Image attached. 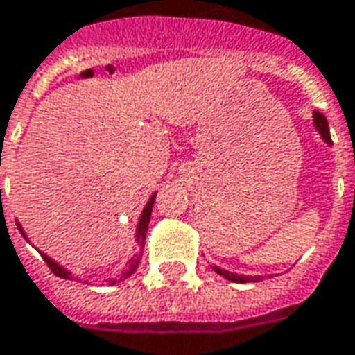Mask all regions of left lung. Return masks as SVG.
I'll return each mask as SVG.
<instances>
[{
    "label": "left lung",
    "instance_id": "left-lung-1",
    "mask_svg": "<svg viewBox=\"0 0 355 355\" xmlns=\"http://www.w3.org/2000/svg\"><path fill=\"white\" fill-rule=\"evenodd\" d=\"M313 125H315V129L320 131L321 139L325 140L327 144H333V140H331V132H329V123L327 119L323 117V114L320 112H313ZM215 268V272L218 275H223L226 277L228 282H234V283H249V282H261L262 275H239V274H234V272H228V270H223V268L218 266H213Z\"/></svg>",
    "mask_w": 355,
    "mask_h": 355
}]
</instances>
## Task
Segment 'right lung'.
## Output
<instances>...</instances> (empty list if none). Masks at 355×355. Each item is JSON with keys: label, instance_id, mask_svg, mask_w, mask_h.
I'll list each match as a JSON object with an SVG mask.
<instances>
[{"label": "right lung", "instance_id": "add662e5", "mask_svg": "<svg viewBox=\"0 0 355 355\" xmlns=\"http://www.w3.org/2000/svg\"><path fill=\"white\" fill-rule=\"evenodd\" d=\"M154 200H155V193H154V196H152V198H150V201H148V203H146V207H144V211H142V215H140L139 226H137V243H139L140 251L137 254H135L131 261H129V264H127V266H125L123 270L119 272V275H117L116 279H112V282H110V283H112V285H114V283H116V282H123V279H127V277L135 274V270L139 268L140 259H142V249H144V238H146L148 224H150V215H152V207H154ZM17 226H19L20 234L24 236V230L20 228V224H17ZM24 238H26V236H24ZM42 257H43V261L47 262V266L51 268V272H53V274L58 275V277H62V279H72V277H73L72 272H68L66 268H62V266H60V264H57V262L53 261V259H49L47 254L42 253ZM76 279H78V277H76Z\"/></svg>", "mask_w": 355, "mask_h": 355}]
</instances>
